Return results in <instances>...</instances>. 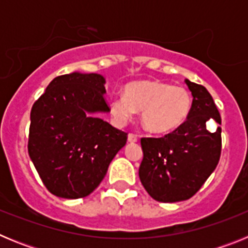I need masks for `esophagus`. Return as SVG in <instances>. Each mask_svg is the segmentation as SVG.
Returning a JSON list of instances; mask_svg holds the SVG:
<instances>
[{
    "label": "esophagus",
    "mask_w": 248,
    "mask_h": 248,
    "mask_svg": "<svg viewBox=\"0 0 248 248\" xmlns=\"http://www.w3.org/2000/svg\"><path fill=\"white\" fill-rule=\"evenodd\" d=\"M128 141H130V143H137L138 135L133 134V133H129V134H128Z\"/></svg>",
    "instance_id": "34e87169"
}]
</instances>
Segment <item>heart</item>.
Segmentation results:
<instances>
[{
	"mask_svg": "<svg viewBox=\"0 0 248 248\" xmlns=\"http://www.w3.org/2000/svg\"><path fill=\"white\" fill-rule=\"evenodd\" d=\"M191 104L187 89L145 79L126 84L124 95L111 98L110 110L120 124L134 117L135 110H141V123L146 130L154 134H170L189 118Z\"/></svg>",
	"mask_w": 248,
	"mask_h": 248,
	"instance_id": "heart-1",
	"label": "heart"
}]
</instances>
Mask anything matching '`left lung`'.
<instances>
[{
  "label": "left lung",
  "mask_w": 248,
  "mask_h": 248,
  "mask_svg": "<svg viewBox=\"0 0 248 248\" xmlns=\"http://www.w3.org/2000/svg\"><path fill=\"white\" fill-rule=\"evenodd\" d=\"M192 94L189 118L163 138H141L140 181L154 200L177 202L192 198L218 164L221 117L203 85L185 79ZM219 126L214 128L213 122Z\"/></svg>",
  "instance_id": "8db88e82"
}]
</instances>
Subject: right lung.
Here are the masks:
<instances>
[{
  "label": "right lung",
  "instance_id": "1",
  "mask_svg": "<svg viewBox=\"0 0 248 248\" xmlns=\"http://www.w3.org/2000/svg\"><path fill=\"white\" fill-rule=\"evenodd\" d=\"M97 73L56 77L31 110L28 154L43 184L58 198L97 189L128 134L97 117L110 108Z\"/></svg>",
  "mask_w": 248,
  "mask_h": 248
}]
</instances>
